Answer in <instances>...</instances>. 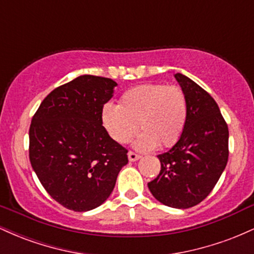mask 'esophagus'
Returning a JSON list of instances; mask_svg holds the SVG:
<instances>
[{
  "mask_svg": "<svg viewBox=\"0 0 254 254\" xmlns=\"http://www.w3.org/2000/svg\"><path fill=\"white\" fill-rule=\"evenodd\" d=\"M127 156H129V160L130 161H137V160L139 159V156L138 154H136V153H133V151H129V153H127Z\"/></svg>",
  "mask_w": 254,
  "mask_h": 254,
  "instance_id": "esophagus-1",
  "label": "esophagus"
}]
</instances>
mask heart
Returning <instances> with one entry per match:
<instances>
[{
	"label": "heart",
	"mask_w": 254,
	"mask_h": 254,
	"mask_svg": "<svg viewBox=\"0 0 254 254\" xmlns=\"http://www.w3.org/2000/svg\"><path fill=\"white\" fill-rule=\"evenodd\" d=\"M186 118V97L174 84H139L127 90L118 105L107 103L101 110L104 127L117 143H127L137 129L142 131L133 143L141 151L172 147L182 136Z\"/></svg>",
	"instance_id": "obj_1"
}]
</instances>
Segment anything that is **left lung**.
<instances>
[{
    "mask_svg": "<svg viewBox=\"0 0 254 254\" xmlns=\"http://www.w3.org/2000/svg\"><path fill=\"white\" fill-rule=\"evenodd\" d=\"M188 103L182 136L170 150L157 155L161 171L148 188L160 203L188 209L205 199L228 161V127L216 101L185 75L177 72Z\"/></svg>",
    "mask_w": 254,
    "mask_h": 254,
    "instance_id": "obj_1",
    "label": "left lung"
}]
</instances>
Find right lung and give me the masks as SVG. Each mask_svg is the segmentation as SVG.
<instances>
[{"label": "right lung", "instance_id": "right-lung-1", "mask_svg": "<svg viewBox=\"0 0 254 254\" xmlns=\"http://www.w3.org/2000/svg\"><path fill=\"white\" fill-rule=\"evenodd\" d=\"M117 83L81 75L57 87L40 104L30 127V161L48 193L74 211L98 208L127 164V150L111 138L103 106Z\"/></svg>", "mask_w": 254, "mask_h": 254}]
</instances>
